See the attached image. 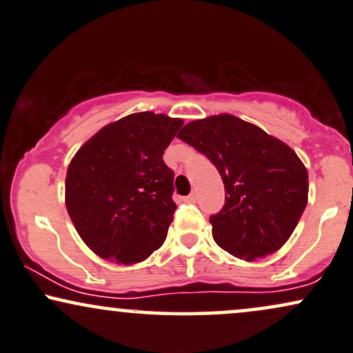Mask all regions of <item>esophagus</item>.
<instances>
[{"instance_id": "34e87169", "label": "esophagus", "mask_w": 353, "mask_h": 353, "mask_svg": "<svg viewBox=\"0 0 353 353\" xmlns=\"http://www.w3.org/2000/svg\"><path fill=\"white\" fill-rule=\"evenodd\" d=\"M185 202L187 203H195V202H197V195H195L194 192H192L190 195H187V197H185Z\"/></svg>"}]
</instances>
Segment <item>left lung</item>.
<instances>
[{
  "label": "left lung",
  "instance_id": "1",
  "mask_svg": "<svg viewBox=\"0 0 353 353\" xmlns=\"http://www.w3.org/2000/svg\"><path fill=\"white\" fill-rule=\"evenodd\" d=\"M177 138L207 156L225 184V205L210 216L218 246L244 261L279 251L307 202V171L295 151L230 114L194 120Z\"/></svg>",
  "mask_w": 353,
  "mask_h": 353
}]
</instances>
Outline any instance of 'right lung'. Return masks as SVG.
Returning <instances> with one entry per match:
<instances>
[{
  "label": "right lung",
  "mask_w": 353,
  "mask_h": 353,
  "mask_svg": "<svg viewBox=\"0 0 353 353\" xmlns=\"http://www.w3.org/2000/svg\"><path fill=\"white\" fill-rule=\"evenodd\" d=\"M182 123L163 114L127 115L105 125L71 159L66 210L99 257L130 265L163 246L176 212L174 171L163 154Z\"/></svg>",
  "instance_id": "right-lung-1"
}]
</instances>
